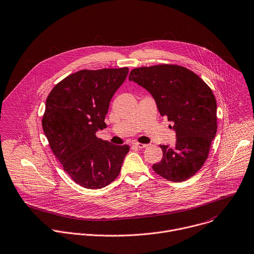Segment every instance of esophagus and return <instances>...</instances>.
I'll return each instance as SVG.
<instances>
[{"label":"esophagus","mask_w":254,"mask_h":254,"mask_svg":"<svg viewBox=\"0 0 254 254\" xmlns=\"http://www.w3.org/2000/svg\"><path fill=\"white\" fill-rule=\"evenodd\" d=\"M132 145H134V146H136V147H138V148H144V147L147 146V144L139 143V142H137V141H133V142H132Z\"/></svg>","instance_id":"1"}]
</instances>
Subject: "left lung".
<instances>
[{"instance_id":"8db88e82","label":"left lung","mask_w":254,"mask_h":254,"mask_svg":"<svg viewBox=\"0 0 254 254\" xmlns=\"http://www.w3.org/2000/svg\"><path fill=\"white\" fill-rule=\"evenodd\" d=\"M154 99L162 117L177 134L174 146L160 145L163 155L152 170L167 181L181 183L203 165L217 129L216 101L193 71L177 64L133 68L128 76Z\"/></svg>"}]
</instances>
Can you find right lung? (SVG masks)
Listing matches in <instances>:
<instances>
[{
	"label": "right lung",
	"instance_id": "1",
	"mask_svg": "<svg viewBox=\"0 0 254 254\" xmlns=\"http://www.w3.org/2000/svg\"><path fill=\"white\" fill-rule=\"evenodd\" d=\"M128 67L82 69L67 75L52 90L42 121L50 146L70 179L82 188L103 189L120 175L127 144L97 137L112 98Z\"/></svg>",
	"mask_w": 254,
	"mask_h": 254
}]
</instances>
